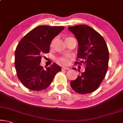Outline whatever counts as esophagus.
Here are the masks:
<instances>
[{"label": "esophagus", "instance_id": "esophagus-1", "mask_svg": "<svg viewBox=\"0 0 123 123\" xmlns=\"http://www.w3.org/2000/svg\"><path fill=\"white\" fill-rule=\"evenodd\" d=\"M62 70H69V68H62Z\"/></svg>", "mask_w": 123, "mask_h": 123}]
</instances>
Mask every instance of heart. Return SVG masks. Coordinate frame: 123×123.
<instances>
[{"label": "heart", "mask_w": 123, "mask_h": 123, "mask_svg": "<svg viewBox=\"0 0 123 123\" xmlns=\"http://www.w3.org/2000/svg\"><path fill=\"white\" fill-rule=\"evenodd\" d=\"M55 39H54V40H53V41L52 42L51 45H53V43H54V42H55ZM60 61L61 62L63 65H68V63H69V62H70L69 59L67 58V57H61V58H60Z\"/></svg>", "instance_id": "heart-1"}]
</instances>
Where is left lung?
<instances>
[{
  "instance_id": "8db88e82",
  "label": "left lung",
  "mask_w": 123,
  "mask_h": 123,
  "mask_svg": "<svg viewBox=\"0 0 123 123\" xmlns=\"http://www.w3.org/2000/svg\"><path fill=\"white\" fill-rule=\"evenodd\" d=\"M75 35L78 42L77 58L80 62L75 63L86 67L85 71L80 73L78 78L70 82L75 92L88 94L98 88L108 69L109 52L105 40L98 32L85 25L68 27ZM73 69L76 71V68Z\"/></svg>"
}]
</instances>
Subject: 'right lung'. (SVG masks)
Here are the masks:
<instances>
[{
	"instance_id": "obj_1",
	"label": "right lung",
	"mask_w": 123,
	"mask_h": 123,
	"mask_svg": "<svg viewBox=\"0 0 123 123\" xmlns=\"http://www.w3.org/2000/svg\"><path fill=\"white\" fill-rule=\"evenodd\" d=\"M64 29V26H38L19 42L14 64L18 78L25 87L37 91L46 89L55 74L61 71V68L55 63L46 69L40 63L43 54L49 52L52 40Z\"/></svg>"
}]
</instances>
